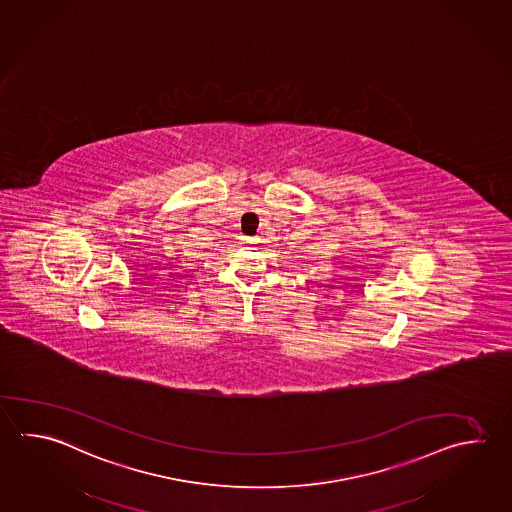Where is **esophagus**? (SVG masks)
Masks as SVG:
<instances>
[{"label":"esophagus","instance_id":"1","mask_svg":"<svg viewBox=\"0 0 512 512\" xmlns=\"http://www.w3.org/2000/svg\"><path fill=\"white\" fill-rule=\"evenodd\" d=\"M242 239H244V241H246V242H253V241H255V239H253V237H242Z\"/></svg>","mask_w":512,"mask_h":512}]
</instances>
